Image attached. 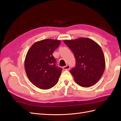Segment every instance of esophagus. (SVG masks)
I'll use <instances>...</instances> for the list:
<instances>
[{
  "instance_id": "34e87169",
  "label": "esophagus",
  "mask_w": 121,
  "mask_h": 121,
  "mask_svg": "<svg viewBox=\"0 0 121 121\" xmlns=\"http://www.w3.org/2000/svg\"><path fill=\"white\" fill-rule=\"evenodd\" d=\"M70 69V66L69 65H66L63 67V69L64 70H69Z\"/></svg>"
}]
</instances>
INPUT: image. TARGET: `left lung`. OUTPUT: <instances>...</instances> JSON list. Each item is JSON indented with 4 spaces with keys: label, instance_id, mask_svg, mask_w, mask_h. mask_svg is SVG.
I'll return each instance as SVG.
<instances>
[{
    "label": "left lung",
    "instance_id": "left-lung-1",
    "mask_svg": "<svg viewBox=\"0 0 121 121\" xmlns=\"http://www.w3.org/2000/svg\"><path fill=\"white\" fill-rule=\"evenodd\" d=\"M63 42L70 48L76 59V65L70 71L79 86L89 87L99 81L103 75L106 62L100 46L91 39L79 38Z\"/></svg>",
    "mask_w": 121,
    "mask_h": 121
}]
</instances>
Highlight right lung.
I'll return each instance as SVG.
<instances>
[{
  "label": "right lung",
  "instance_id": "add662e5",
  "mask_svg": "<svg viewBox=\"0 0 121 121\" xmlns=\"http://www.w3.org/2000/svg\"><path fill=\"white\" fill-rule=\"evenodd\" d=\"M60 43L59 40L43 39L35 43L27 51L25 72L30 82L40 89H50L59 81L62 69L56 66L52 54Z\"/></svg>",
  "mask_w": 121,
  "mask_h": 121
}]
</instances>
